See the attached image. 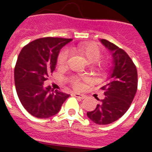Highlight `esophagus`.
<instances>
[{
	"instance_id": "esophagus-1",
	"label": "esophagus",
	"mask_w": 152,
	"mask_h": 152,
	"mask_svg": "<svg viewBox=\"0 0 152 152\" xmlns=\"http://www.w3.org/2000/svg\"><path fill=\"white\" fill-rule=\"evenodd\" d=\"M73 94H74V96H75L76 98H77V99H84L86 98V96L84 95V94H78V93H74Z\"/></svg>"
}]
</instances>
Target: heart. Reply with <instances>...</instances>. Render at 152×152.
I'll return each instance as SVG.
<instances>
[{"label": "heart", "mask_w": 152, "mask_h": 152, "mask_svg": "<svg viewBox=\"0 0 152 152\" xmlns=\"http://www.w3.org/2000/svg\"><path fill=\"white\" fill-rule=\"evenodd\" d=\"M74 50L76 52H78L80 54H81L89 63H96L101 57V50L99 47L94 44H89L87 45H80V46L74 48ZM69 57V53L68 50L64 49L61 50L60 53H58V59H57V63L58 66H63L65 65L67 62ZM70 81L72 84L74 88H79L80 86V82L79 77L77 76H72L70 78Z\"/></svg>", "instance_id": "heart-1"}]
</instances>
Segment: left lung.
Returning <instances> with one entry per match:
<instances>
[{"label":"left lung","instance_id":"8db88e82","mask_svg":"<svg viewBox=\"0 0 152 152\" xmlns=\"http://www.w3.org/2000/svg\"><path fill=\"white\" fill-rule=\"evenodd\" d=\"M101 43L112 53V66L107 81L101 88L104 90V99L87 116L95 124H108L123 115L129 108L137 89L136 66L127 53L108 40Z\"/></svg>","mask_w":152,"mask_h":152}]
</instances>
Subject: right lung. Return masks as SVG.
Returning a JSON list of instances; mask_svg holds the SVG:
<instances>
[{"instance_id":"add662e5","label":"right lung","mask_w":152,"mask_h":152,"mask_svg":"<svg viewBox=\"0 0 152 152\" xmlns=\"http://www.w3.org/2000/svg\"><path fill=\"white\" fill-rule=\"evenodd\" d=\"M72 39L44 37L22 49L15 67L16 92L22 105L31 115L49 118L56 115L69 94L44 87L47 76L55 70L60 50Z\"/></svg>"}]
</instances>
